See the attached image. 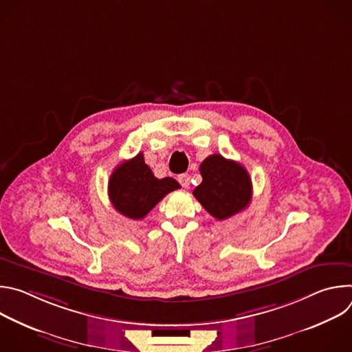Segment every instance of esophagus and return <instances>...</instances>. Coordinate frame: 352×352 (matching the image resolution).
Returning a JSON list of instances; mask_svg holds the SVG:
<instances>
[{"mask_svg":"<svg viewBox=\"0 0 352 352\" xmlns=\"http://www.w3.org/2000/svg\"><path fill=\"white\" fill-rule=\"evenodd\" d=\"M189 179L190 177L188 174H179L178 175V182L184 186V188H188L189 186Z\"/></svg>","mask_w":352,"mask_h":352,"instance_id":"34e87169","label":"esophagus"}]
</instances>
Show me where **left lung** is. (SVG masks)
<instances>
[{
    "instance_id": "left-lung-1",
    "label": "left lung",
    "mask_w": 352,
    "mask_h": 352,
    "mask_svg": "<svg viewBox=\"0 0 352 352\" xmlns=\"http://www.w3.org/2000/svg\"><path fill=\"white\" fill-rule=\"evenodd\" d=\"M202 184L193 196L214 219L226 220L248 208L252 199V181L239 163L221 155L206 157L199 168Z\"/></svg>"
}]
</instances>
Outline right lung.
Masks as SVG:
<instances>
[{"instance_id":"right-lung-1","label":"right lung","mask_w":352,"mask_h":352,"mask_svg":"<svg viewBox=\"0 0 352 352\" xmlns=\"http://www.w3.org/2000/svg\"><path fill=\"white\" fill-rule=\"evenodd\" d=\"M181 188L166 177L159 179L144 163L143 153L121 163L109 181V196L113 206L125 217L140 220L170 192Z\"/></svg>"}]
</instances>
